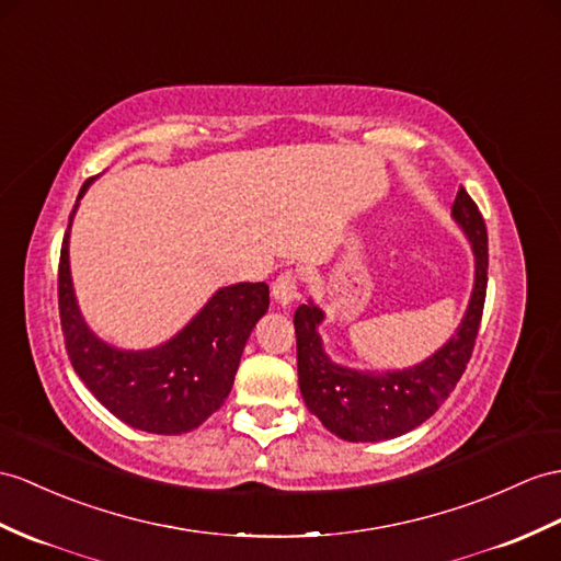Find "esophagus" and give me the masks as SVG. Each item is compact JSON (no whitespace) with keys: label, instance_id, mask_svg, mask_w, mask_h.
Returning a JSON list of instances; mask_svg holds the SVG:
<instances>
[{"label":"esophagus","instance_id":"1","mask_svg":"<svg viewBox=\"0 0 561 561\" xmlns=\"http://www.w3.org/2000/svg\"><path fill=\"white\" fill-rule=\"evenodd\" d=\"M297 290H299V278H297L295 271H283L280 276L273 280V288H271L273 299H276V302L283 305V307H288V305L295 302V299L299 297Z\"/></svg>","mask_w":561,"mask_h":561}]
</instances>
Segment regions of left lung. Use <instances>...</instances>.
Segmentation results:
<instances>
[{
    "label": "left lung",
    "mask_w": 561,
    "mask_h": 561,
    "mask_svg": "<svg viewBox=\"0 0 561 561\" xmlns=\"http://www.w3.org/2000/svg\"><path fill=\"white\" fill-rule=\"evenodd\" d=\"M455 221L469 236L476 254L471 302L457 333L438 352L404 371L368 374L337 366L325 357L317 325L319 307L299 305L295 311L297 376L309 412L347 443L398 438L431 419L467 371L481 325L488 288V230L476 202L459 185L453 204Z\"/></svg>",
    "instance_id": "1"
}]
</instances>
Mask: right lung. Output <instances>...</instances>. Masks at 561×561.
Wrapping results in <instances>:
<instances>
[{
  "mask_svg": "<svg viewBox=\"0 0 561 561\" xmlns=\"http://www.w3.org/2000/svg\"><path fill=\"white\" fill-rule=\"evenodd\" d=\"M92 181L83 183L78 199ZM266 309V283H238L218 290L167 345L116 350L94 337L80 317L68 271V230L64 236L59 317L68 359L94 398L138 431L181 435L207 421L233 388L244 343Z\"/></svg>",
  "mask_w": 561,
  "mask_h": 561,
  "instance_id": "add662e5",
  "label": "right lung"
}]
</instances>
